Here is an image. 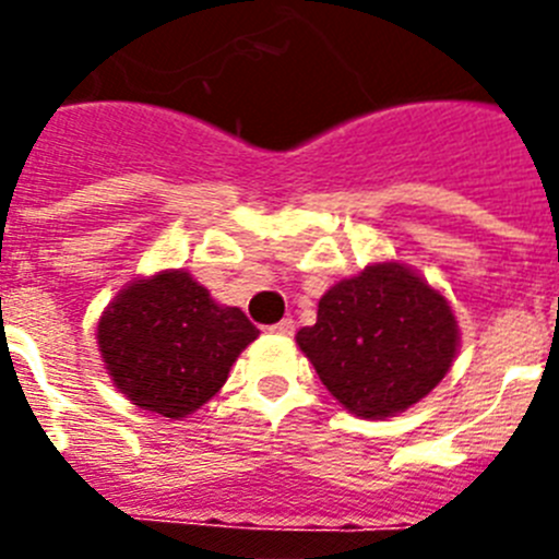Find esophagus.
Returning <instances> with one entry per match:
<instances>
[{
  "label": "esophagus",
  "mask_w": 559,
  "mask_h": 559,
  "mask_svg": "<svg viewBox=\"0 0 559 559\" xmlns=\"http://www.w3.org/2000/svg\"><path fill=\"white\" fill-rule=\"evenodd\" d=\"M269 330H271V333H276V335H294L296 324H294V319H283V322L271 324Z\"/></svg>",
  "instance_id": "esophagus-1"
}]
</instances>
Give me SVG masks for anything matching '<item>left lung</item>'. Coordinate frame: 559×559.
I'll list each match as a JSON object with an SVG mask.
<instances>
[{"instance_id":"8db88e82","label":"left lung","mask_w":559,"mask_h":559,"mask_svg":"<svg viewBox=\"0 0 559 559\" xmlns=\"http://www.w3.org/2000/svg\"><path fill=\"white\" fill-rule=\"evenodd\" d=\"M442 290L397 260L369 263L319 299L296 344L341 406L360 419L397 417L433 392L459 353Z\"/></svg>"}]
</instances>
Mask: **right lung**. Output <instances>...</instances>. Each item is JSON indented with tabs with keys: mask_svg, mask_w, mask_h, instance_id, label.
Here are the masks:
<instances>
[{
	"mask_svg": "<svg viewBox=\"0 0 559 559\" xmlns=\"http://www.w3.org/2000/svg\"><path fill=\"white\" fill-rule=\"evenodd\" d=\"M260 330L185 269L133 276L97 322L108 378L133 406L181 419L210 403Z\"/></svg>",
	"mask_w": 559,
	"mask_h": 559,
	"instance_id": "right-lung-1",
	"label": "right lung"
}]
</instances>
